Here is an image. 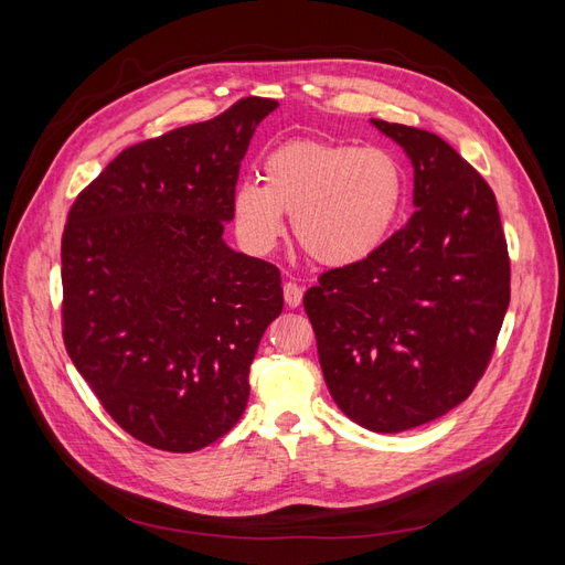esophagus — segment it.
Segmentation results:
<instances>
[{
  "mask_svg": "<svg viewBox=\"0 0 565 565\" xmlns=\"http://www.w3.org/2000/svg\"><path fill=\"white\" fill-rule=\"evenodd\" d=\"M282 295H285V303L289 306V309H297V306L301 303V297H303V289L297 285V282H285L282 285Z\"/></svg>",
  "mask_w": 565,
  "mask_h": 565,
  "instance_id": "1",
  "label": "esophagus"
}]
</instances>
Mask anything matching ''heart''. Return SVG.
<instances>
[{
    "label": "heart",
    "instance_id": "heart-1",
    "mask_svg": "<svg viewBox=\"0 0 565 565\" xmlns=\"http://www.w3.org/2000/svg\"><path fill=\"white\" fill-rule=\"evenodd\" d=\"M405 174L384 148H358L322 139H292L264 160V181L235 188L233 218L252 252H268L292 214L301 249L318 264L365 259L396 224Z\"/></svg>",
    "mask_w": 565,
    "mask_h": 565
}]
</instances>
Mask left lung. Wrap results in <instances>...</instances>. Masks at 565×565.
I'll list each match as a JSON object with an SVG mask.
<instances>
[{
    "instance_id": "8db88e82",
    "label": "left lung",
    "mask_w": 565,
    "mask_h": 565,
    "mask_svg": "<svg viewBox=\"0 0 565 565\" xmlns=\"http://www.w3.org/2000/svg\"><path fill=\"white\" fill-rule=\"evenodd\" d=\"M415 167V212L365 259L303 295L341 413L398 434L467 401L511 297L507 237L488 181L440 136L372 119Z\"/></svg>"
}]
</instances>
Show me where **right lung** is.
Listing matches in <instances>:
<instances>
[{
    "label": "right lung",
    "mask_w": 565,
    "mask_h": 565,
    "mask_svg": "<svg viewBox=\"0 0 565 565\" xmlns=\"http://www.w3.org/2000/svg\"><path fill=\"white\" fill-rule=\"evenodd\" d=\"M276 108L247 96L136 143L67 212L65 351L106 413L150 448L195 452L247 407L282 287L278 266L233 252L224 228L254 129Z\"/></svg>",
    "instance_id": "right-lung-1"
}]
</instances>
